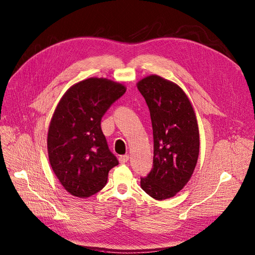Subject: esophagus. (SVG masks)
<instances>
[{
	"mask_svg": "<svg viewBox=\"0 0 255 255\" xmlns=\"http://www.w3.org/2000/svg\"><path fill=\"white\" fill-rule=\"evenodd\" d=\"M129 160V155H122V156H120V158H119V161H120V163H126L127 161Z\"/></svg>",
	"mask_w": 255,
	"mask_h": 255,
	"instance_id": "obj_1",
	"label": "esophagus"
}]
</instances>
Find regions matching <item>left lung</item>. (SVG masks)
Instances as JSON below:
<instances>
[{"label": "left lung", "mask_w": 255, "mask_h": 255, "mask_svg": "<svg viewBox=\"0 0 255 255\" xmlns=\"http://www.w3.org/2000/svg\"><path fill=\"white\" fill-rule=\"evenodd\" d=\"M136 86L150 110L154 137L153 168L140 187L157 200L167 199L189 182L197 163L195 112L183 89L161 76L149 75Z\"/></svg>", "instance_id": "8db88e82"}]
</instances>
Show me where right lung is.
Instances as JSON below:
<instances>
[{"label": "right lung", "mask_w": 255, "mask_h": 255, "mask_svg": "<svg viewBox=\"0 0 255 255\" xmlns=\"http://www.w3.org/2000/svg\"><path fill=\"white\" fill-rule=\"evenodd\" d=\"M126 92L122 84L91 77L71 86L50 120L47 152L50 166L64 188L87 198L105 186L119 164L101 130V119Z\"/></svg>", "instance_id": "add662e5"}]
</instances>
